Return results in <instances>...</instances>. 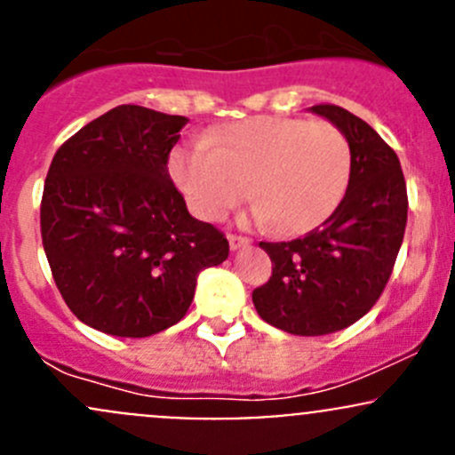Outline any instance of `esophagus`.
<instances>
[{
	"label": "esophagus",
	"instance_id": "obj_1",
	"mask_svg": "<svg viewBox=\"0 0 455 455\" xmlns=\"http://www.w3.org/2000/svg\"><path fill=\"white\" fill-rule=\"evenodd\" d=\"M228 244H231V251H237L242 249V246H249L251 244V237L246 235H228Z\"/></svg>",
	"mask_w": 455,
	"mask_h": 455
}]
</instances>
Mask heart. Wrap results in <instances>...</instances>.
Instances as JSON below:
<instances>
[{
    "mask_svg": "<svg viewBox=\"0 0 455 455\" xmlns=\"http://www.w3.org/2000/svg\"><path fill=\"white\" fill-rule=\"evenodd\" d=\"M169 173L202 220H222L251 194L257 220L304 233L341 204L352 147L330 121L255 116L178 145Z\"/></svg>",
    "mask_w": 455,
    "mask_h": 455,
    "instance_id": "1",
    "label": "heart"
}]
</instances>
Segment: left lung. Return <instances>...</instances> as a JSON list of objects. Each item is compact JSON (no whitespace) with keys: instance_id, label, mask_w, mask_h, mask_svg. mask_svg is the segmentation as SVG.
<instances>
[{"instance_id":"1","label":"left lung","mask_w":455,"mask_h":455,"mask_svg":"<svg viewBox=\"0 0 455 455\" xmlns=\"http://www.w3.org/2000/svg\"><path fill=\"white\" fill-rule=\"evenodd\" d=\"M352 147L350 185L321 227L291 242H259L273 261L253 304L266 323L301 337L337 332L383 295L407 224V185L392 147L347 109L319 103Z\"/></svg>"}]
</instances>
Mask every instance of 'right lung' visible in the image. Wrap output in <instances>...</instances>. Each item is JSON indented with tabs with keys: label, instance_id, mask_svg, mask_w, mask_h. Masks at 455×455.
<instances>
[{
	"label": "right lung",
	"instance_id": "add662e5",
	"mask_svg": "<svg viewBox=\"0 0 455 455\" xmlns=\"http://www.w3.org/2000/svg\"><path fill=\"white\" fill-rule=\"evenodd\" d=\"M185 116L118 105L54 154L41 240L63 301L114 337H151L189 310L200 270L228 240L191 218L167 163Z\"/></svg>",
	"mask_w": 455,
	"mask_h": 455
}]
</instances>
